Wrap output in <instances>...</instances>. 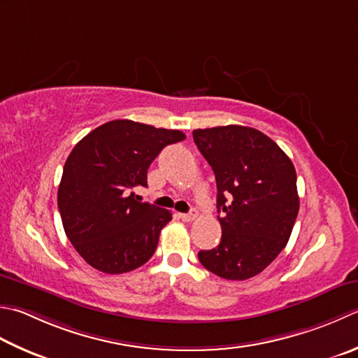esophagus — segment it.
<instances>
[{
  "instance_id": "obj_1",
  "label": "esophagus",
  "mask_w": 358,
  "mask_h": 358,
  "mask_svg": "<svg viewBox=\"0 0 358 358\" xmlns=\"http://www.w3.org/2000/svg\"><path fill=\"white\" fill-rule=\"evenodd\" d=\"M178 215H180V219H181V220H185V222H192V220L197 219L199 213H197V209H191V213H187V214H178Z\"/></svg>"
}]
</instances>
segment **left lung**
Wrapping results in <instances>:
<instances>
[{
	"mask_svg": "<svg viewBox=\"0 0 358 358\" xmlns=\"http://www.w3.org/2000/svg\"><path fill=\"white\" fill-rule=\"evenodd\" d=\"M194 141L213 167L222 241L200 264L229 281L264 271L290 239L299 211L290 158L262 131L243 125L199 129Z\"/></svg>",
	"mask_w": 358,
	"mask_h": 358,
	"instance_id": "1",
	"label": "left lung"
}]
</instances>
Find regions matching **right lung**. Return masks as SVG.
Returning <instances> with one entry per match:
<instances>
[{"label":"right lung","instance_id":"1","mask_svg":"<svg viewBox=\"0 0 358 358\" xmlns=\"http://www.w3.org/2000/svg\"><path fill=\"white\" fill-rule=\"evenodd\" d=\"M180 130L116 119L90 131L69 153L57 192L63 229L91 267L121 275L153 256L167 209L135 195L166 145L183 141Z\"/></svg>","mask_w":358,"mask_h":358}]
</instances>
